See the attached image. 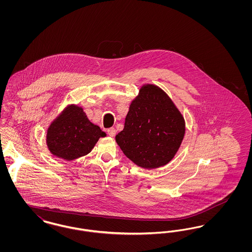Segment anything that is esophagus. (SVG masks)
<instances>
[{
  "instance_id": "1",
  "label": "esophagus",
  "mask_w": 252,
  "mask_h": 252,
  "mask_svg": "<svg viewBox=\"0 0 252 252\" xmlns=\"http://www.w3.org/2000/svg\"><path fill=\"white\" fill-rule=\"evenodd\" d=\"M108 134L110 136V137H114V136H115V134H116V130H115V128H114V127H110V128H108Z\"/></svg>"
}]
</instances>
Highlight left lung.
I'll return each instance as SVG.
<instances>
[{"label": "left lung", "instance_id": "8db88e82", "mask_svg": "<svg viewBox=\"0 0 252 252\" xmlns=\"http://www.w3.org/2000/svg\"><path fill=\"white\" fill-rule=\"evenodd\" d=\"M184 134V118L167 94L156 85L145 84L132 100L115 140L135 164L155 169L175 157Z\"/></svg>", "mask_w": 252, "mask_h": 252}]
</instances>
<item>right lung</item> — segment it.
Returning <instances> with one entry per match:
<instances>
[{
    "mask_svg": "<svg viewBox=\"0 0 252 252\" xmlns=\"http://www.w3.org/2000/svg\"><path fill=\"white\" fill-rule=\"evenodd\" d=\"M106 133L88 119L81 107L69 105L47 129L46 144L54 156L72 160L89 154Z\"/></svg>",
    "mask_w": 252,
    "mask_h": 252,
    "instance_id": "right-lung-1",
    "label": "right lung"
}]
</instances>
